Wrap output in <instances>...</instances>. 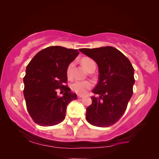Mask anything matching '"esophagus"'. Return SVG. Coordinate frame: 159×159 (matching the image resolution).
<instances>
[{"label": "esophagus", "mask_w": 159, "mask_h": 159, "mask_svg": "<svg viewBox=\"0 0 159 159\" xmlns=\"http://www.w3.org/2000/svg\"><path fill=\"white\" fill-rule=\"evenodd\" d=\"M82 97H84L83 95H77L78 98H82Z\"/></svg>", "instance_id": "34e87169"}]
</instances>
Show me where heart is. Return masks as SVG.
Masks as SVG:
<instances>
[{
	"mask_svg": "<svg viewBox=\"0 0 159 159\" xmlns=\"http://www.w3.org/2000/svg\"><path fill=\"white\" fill-rule=\"evenodd\" d=\"M81 62L83 66L85 67L87 70L89 71L93 66H95V64L94 61L91 59L90 58H83L81 60ZM74 67V63H71L67 67L66 69V75L69 79H71L73 77L72 69ZM93 84L92 82L88 80H84V81H80V80H77V81L74 82L71 84V89L73 92H75L77 94H84L87 93V91L92 88Z\"/></svg>",
	"mask_w": 159,
	"mask_h": 159,
	"instance_id": "heart-1",
	"label": "heart"
}]
</instances>
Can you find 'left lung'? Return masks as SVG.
I'll return each instance as SVG.
<instances>
[{
    "label": "left lung",
    "mask_w": 159,
    "mask_h": 159,
    "mask_svg": "<svg viewBox=\"0 0 159 159\" xmlns=\"http://www.w3.org/2000/svg\"><path fill=\"white\" fill-rule=\"evenodd\" d=\"M98 66V82L93 93L92 104L87 108L86 119L99 127H110L118 121L127 109L133 94L134 68L129 60L114 47L81 48Z\"/></svg>",
    "instance_id": "left-lung-1"
}]
</instances>
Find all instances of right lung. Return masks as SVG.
I'll return each instance as SVG.
<instances>
[{"label": "right lung", "instance_id": "1", "mask_svg": "<svg viewBox=\"0 0 159 159\" xmlns=\"http://www.w3.org/2000/svg\"><path fill=\"white\" fill-rule=\"evenodd\" d=\"M78 54L77 49L50 46L38 52L27 65L24 96L28 112L38 125L48 127L61 122L67 105L77 99V95L64 84L67 67ZM58 89L63 97L57 95Z\"/></svg>", "mask_w": 159, "mask_h": 159}]
</instances>
